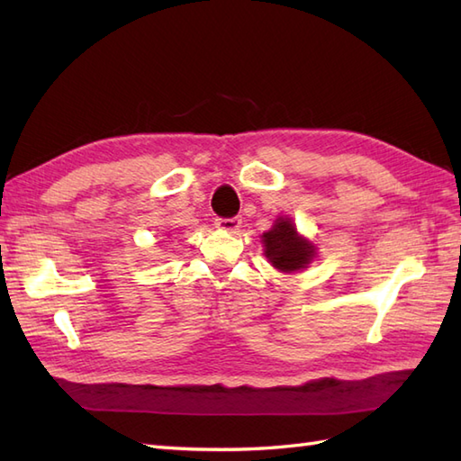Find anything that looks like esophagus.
<instances>
[{"label": "esophagus", "instance_id": "esophagus-1", "mask_svg": "<svg viewBox=\"0 0 461 461\" xmlns=\"http://www.w3.org/2000/svg\"><path fill=\"white\" fill-rule=\"evenodd\" d=\"M216 228L221 231H235L241 228V220L240 218H218Z\"/></svg>", "mask_w": 461, "mask_h": 461}]
</instances>
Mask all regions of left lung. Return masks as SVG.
I'll use <instances>...</instances> for the list:
<instances>
[{"label":"left lung","instance_id":"8db88e82","mask_svg":"<svg viewBox=\"0 0 461 461\" xmlns=\"http://www.w3.org/2000/svg\"><path fill=\"white\" fill-rule=\"evenodd\" d=\"M263 251L276 271L285 275L301 273L316 259V245L298 233L293 218L279 216L271 230L261 235Z\"/></svg>","mask_w":461,"mask_h":461}]
</instances>
